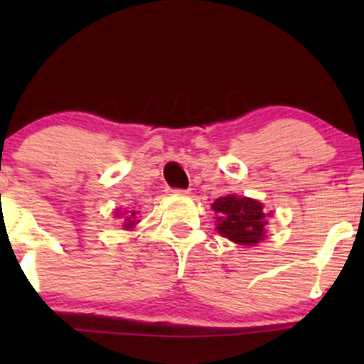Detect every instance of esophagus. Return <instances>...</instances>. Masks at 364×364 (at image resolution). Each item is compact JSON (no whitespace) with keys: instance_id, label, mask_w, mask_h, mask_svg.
<instances>
[{"instance_id":"obj_1","label":"esophagus","mask_w":364,"mask_h":364,"mask_svg":"<svg viewBox=\"0 0 364 364\" xmlns=\"http://www.w3.org/2000/svg\"><path fill=\"white\" fill-rule=\"evenodd\" d=\"M172 192L173 193H188L191 191H188V188H173Z\"/></svg>"}]
</instances>
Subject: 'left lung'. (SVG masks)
Returning <instances> with one entry per match:
<instances>
[{"label": "left lung", "instance_id": "1", "mask_svg": "<svg viewBox=\"0 0 364 364\" xmlns=\"http://www.w3.org/2000/svg\"><path fill=\"white\" fill-rule=\"evenodd\" d=\"M217 212V230L222 237L238 243L253 247L265 238V213L258 200L247 197L225 196L212 203Z\"/></svg>", "mask_w": 364, "mask_h": 364}]
</instances>
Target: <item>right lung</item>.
<instances>
[{"instance_id": "right-lung-1", "label": "right lung", "mask_w": 364, "mask_h": 364, "mask_svg": "<svg viewBox=\"0 0 364 364\" xmlns=\"http://www.w3.org/2000/svg\"><path fill=\"white\" fill-rule=\"evenodd\" d=\"M124 225H126V228H132L134 225L137 223V210H131L127 213H124Z\"/></svg>"}]
</instances>
